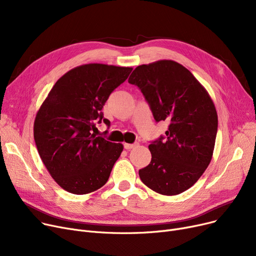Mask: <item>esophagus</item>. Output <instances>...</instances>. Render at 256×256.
Returning a JSON list of instances; mask_svg holds the SVG:
<instances>
[{"instance_id":"34e87169","label":"esophagus","mask_w":256,"mask_h":256,"mask_svg":"<svg viewBox=\"0 0 256 256\" xmlns=\"http://www.w3.org/2000/svg\"><path fill=\"white\" fill-rule=\"evenodd\" d=\"M124 148L126 150H132V148H134V147H135L136 146V144H130V143H124Z\"/></svg>"}]
</instances>
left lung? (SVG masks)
<instances>
[{
    "label": "left lung",
    "mask_w": 256,
    "mask_h": 256,
    "mask_svg": "<svg viewBox=\"0 0 256 256\" xmlns=\"http://www.w3.org/2000/svg\"><path fill=\"white\" fill-rule=\"evenodd\" d=\"M128 83L141 90L156 122L170 124L166 137L148 146L152 160L139 170L142 182L162 195L186 191L202 176L214 152L218 115L210 94L190 70L172 60L136 67Z\"/></svg>",
    "instance_id": "1"
}]
</instances>
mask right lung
<instances>
[{
    "label": "right lung",
    "instance_id": "right-lung-1",
    "mask_svg": "<svg viewBox=\"0 0 256 256\" xmlns=\"http://www.w3.org/2000/svg\"><path fill=\"white\" fill-rule=\"evenodd\" d=\"M132 67L90 63L62 76L36 114L34 140L50 176L65 191L83 195L109 180L124 145L96 137V124L110 121L102 112L110 94Z\"/></svg>",
    "mask_w": 256,
    "mask_h": 256
}]
</instances>
